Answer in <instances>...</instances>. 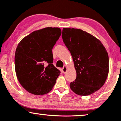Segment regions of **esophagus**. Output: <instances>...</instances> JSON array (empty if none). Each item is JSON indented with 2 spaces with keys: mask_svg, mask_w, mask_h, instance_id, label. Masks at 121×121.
Returning a JSON list of instances; mask_svg holds the SVG:
<instances>
[{
  "mask_svg": "<svg viewBox=\"0 0 121 121\" xmlns=\"http://www.w3.org/2000/svg\"><path fill=\"white\" fill-rule=\"evenodd\" d=\"M67 68L66 66H65V67H64L62 68V72L63 73H65L67 72Z\"/></svg>",
  "mask_w": 121,
  "mask_h": 121,
  "instance_id": "obj_1",
  "label": "esophagus"
}]
</instances>
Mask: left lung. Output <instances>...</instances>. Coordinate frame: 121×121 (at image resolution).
I'll return each mask as SVG.
<instances>
[{"instance_id":"left-lung-1","label":"left lung","mask_w":121,"mask_h":121,"mask_svg":"<svg viewBox=\"0 0 121 121\" xmlns=\"http://www.w3.org/2000/svg\"><path fill=\"white\" fill-rule=\"evenodd\" d=\"M62 39L73 57L77 78L70 87L76 94L91 95L99 90L106 80L109 58L101 41L86 31L63 28Z\"/></svg>"}]
</instances>
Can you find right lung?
I'll use <instances>...</instances> for the list:
<instances>
[{"label":"right lung","instance_id":"1","mask_svg":"<svg viewBox=\"0 0 121 121\" xmlns=\"http://www.w3.org/2000/svg\"><path fill=\"white\" fill-rule=\"evenodd\" d=\"M62 34L58 27L34 31L21 40L15 54V69L21 86L36 95L52 90L60 72L53 64L52 48Z\"/></svg>","mask_w":121,"mask_h":121}]
</instances>
